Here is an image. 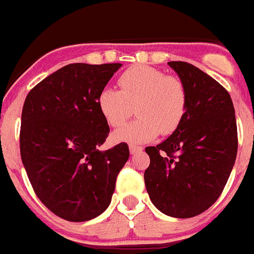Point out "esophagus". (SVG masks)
Segmentation results:
<instances>
[{"label": "esophagus", "mask_w": 254, "mask_h": 254, "mask_svg": "<svg viewBox=\"0 0 254 254\" xmlns=\"http://www.w3.org/2000/svg\"><path fill=\"white\" fill-rule=\"evenodd\" d=\"M142 150H143L142 147L137 146V145H129V152H131L132 155L137 154V152H141Z\"/></svg>", "instance_id": "34e87169"}]
</instances>
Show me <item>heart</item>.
<instances>
[{
  "label": "heart",
  "instance_id": "obj_1",
  "mask_svg": "<svg viewBox=\"0 0 254 254\" xmlns=\"http://www.w3.org/2000/svg\"><path fill=\"white\" fill-rule=\"evenodd\" d=\"M121 91L104 87L98 108L107 123L120 127L134 112L138 116L114 132L117 141L142 143L159 133L170 134L183 122L188 95L181 78L150 66H134L118 80Z\"/></svg>",
  "mask_w": 254,
  "mask_h": 254
}]
</instances>
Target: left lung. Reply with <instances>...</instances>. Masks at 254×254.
I'll list each match as a JSON object with an SVG mask.
<instances>
[{
	"mask_svg": "<svg viewBox=\"0 0 254 254\" xmlns=\"http://www.w3.org/2000/svg\"><path fill=\"white\" fill-rule=\"evenodd\" d=\"M168 64L186 85L187 112L167 140L145 149L150 165L143 178L155 207L187 219L223 192L237 158V121L232 98L215 78L187 62Z\"/></svg>",
	"mask_w": 254,
	"mask_h": 254,
	"instance_id": "left-lung-1",
	"label": "left lung"
}]
</instances>
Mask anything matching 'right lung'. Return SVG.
Instances as JSON below:
<instances>
[{
  "mask_svg": "<svg viewBox=\"0 0 254 254\" xmlns=\"http://www.w3.org/2000/svg\"><path fill=\"white\" fill-rule=\"evenodd\" d=\"M121 66L67 64L33 87L22 107L20 152L29 181L38 198L68 221L107 210L128 160L125 142L99 150L109 126L98 95Z\"/></svg>",
  "mask_w": 254,
  "mask_h": 254,
  "instance_id": "obj_1",
  "label": "right lung"
}]
</instances>
